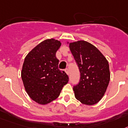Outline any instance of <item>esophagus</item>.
Returning a JSON list of instances; mask_svg holds the SVG:
<instances>
[{
    "mask_svg": "<svg viewBox=\"0 0 128 128\" xmlns=\"http://www.w3.org/2000/svg\"><path fill=\"white\" fill-rule=\"evenodd\" d=\"M65 72H66V74H69V71H68V68H66V69H65Z\"/></svg>",
    "mask_w": 128,
    "mask_h": 128,
    "instance_id": "esophagus-1",
    "label": "esophagus"
}]
</instances>
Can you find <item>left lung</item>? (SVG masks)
I'll list each match as a JSON object with an SVG mask.
<instances>
[{"mask_svg":"<svg viewBox=\"0 0 128 128\" xmlns=\"http://www.w3.org/2000/svg\"><path fill=\"white\" fill-rule=\"evenodd\" d=\"M69 48L80 72V82L73 87L76 99L86 105L96 104L109 83L108 61L96 46L86 41L69 43Z\"/></svg>","mask_w":128,"mask_h":128,"instance_id":"left-lung-1","label":"left lung"}]
</instances>
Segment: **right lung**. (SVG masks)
Listing matches in <instances>:
<instances>
[{"instance_id":"obj_1","label":"right lung","mask_w":128,"mask_h":128,"mask_svg":"<svg viewBox=\"0 0 128 128\" xmlns=\"http://www.w3.org/2000/svg\"><path fill=\"white\" fill-rule=\"evenodd\" d=\"M62 45L54 38L42 41L25 57L22 78L28 96L38 104H46L59 97L68 82L65 72L58 68L56 54Z\"/></svg>"}]
</instances>
